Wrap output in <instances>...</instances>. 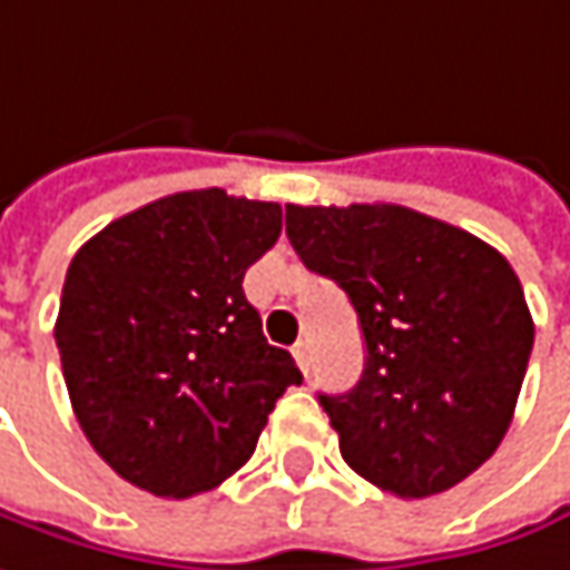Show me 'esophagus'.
I'll use <instances>...</instances> for the list:
<instances>
[{"label":"esophagus","mask_w":570,"mask_h":570,"mask_svg":"<svg viewBox=\"0 0 570 570\" xmlns=\"http://www.w3.org/2000/svg\"><path fill=\"white\" fill-rule=\"evenodd\" d=\"M293 358H296V365L303 368V375H309V362H313V352H309V342H306V338H299V342L293 345Z\"/></svg>","instance_id":"34e87169"}]
</instances>
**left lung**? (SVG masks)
Segmentation results:
<instances>
[{
	"mask_svg": "<svg viewBox=\"0 0 570 570\" xmlns=\"http://www.w3.org/2000/svg\"><path fill=\"white\" fill-rule=\"evenodd\" d=\"M286 237L365 336L358 385L320 394L342 460L401 499L466 480L505 438L535 342L509 261L404 205H286Z\"/></svg>",
	"mask_w": 570,
	"mask_h": 570,
	"instance_id": "left-lung-1",
	"label": "left lung"
}]
</instances>
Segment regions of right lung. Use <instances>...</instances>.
Instances as JSON below:
<instances>
[{"label": "right lung", "instance_id": "obj_1", "mask_svg": "<svg viewBox=\"0 0 570 570\" xmlns=\"http://www.w3.org/2000/svg\"><path fill=\"white\" fill-rule=\"evenodd\" d=\"M281 222L277 202L195 188L110 222L75 254L55 323L65 385L83 438L132 487L215 490L303 382L240 286Z\"/></svg>", "mask_w": 570, "mask_h": 570}]
</instances>
